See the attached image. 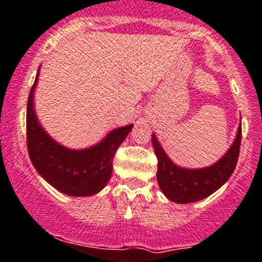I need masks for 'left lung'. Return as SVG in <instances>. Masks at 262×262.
<instances>
[{
  "label": "left lung",
  "instance_id": "obj_1",
  "mask_svg": "<svg viewBox=\"0 0 262 262\" xmlns=\"http://www.w3.org/2000/svg\"><path fill=\"white\" fill-rule=\"evenodd\" d=\"M152 147L158 158V183L164 195L179 204L193 203L207 198L220 189L232 175L238 160L241 145V123L234 141L227 152L211 166L201 169L182 168L172 163L161 147L155 134L151 137Z\"/></svg>",
  "mask_w": 262,
  "mask_h": 262
}]
</instances>
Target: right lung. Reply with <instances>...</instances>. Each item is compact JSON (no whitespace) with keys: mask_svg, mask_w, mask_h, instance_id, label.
<instances>
[{"mask_svg":"<svg viewBox=\"0 0 262 262\" xmlns=\"http://www.w3.org/2000/svg\"><path fill=\"white\" fill-rule=\"evenodd\" d=\"M40 67L28 99L26 131L30 160L36 171L61 193L72 196H90L99 193L112 175L115 154L134 125L110 131L98 144L73 150L56 142L37 120L34 106L35 87Z\"/></svg>","mask_w":262,"mask_h":262,"instance_id":"obj_1","label":"right lung"}]
</instances>
